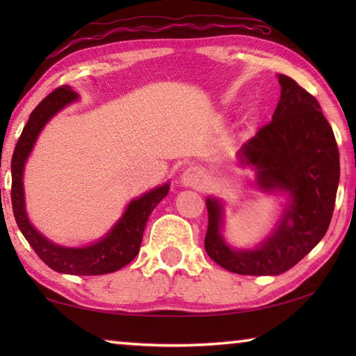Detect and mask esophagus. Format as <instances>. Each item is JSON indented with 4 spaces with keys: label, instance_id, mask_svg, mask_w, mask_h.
Listing matches in <instances>:
<instances>
[{
    "label": "esophagus",
    "instance_id": "1",
    "mask_svg": "<svg viewBox=\"0 0 356 356\" xmlns=\"http://www.w3.org/2000/svg\"><path fill=\"white\" fill-rule=\"evenodd\" d=\"M182 182L186 186H201L206 182V179H204V174L200 171V168L190 166L182 174Z\"/></svg>",
    "mask_w": 356,
    "mask_h": 356
}]
</instances>
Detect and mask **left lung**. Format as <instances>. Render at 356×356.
I'll list each match as a JSON object with an SVG mask.
<instances>
[{
	"label": "left lung",
	"instance_id": "1",
	"mask_svg": "<svg viewBox=\"0 0 356 356\" xmlns=\"http://www.w3.org/2000/svg\"><path fill=\"white\" fill-rule=\"evenodd\" d=\"M281 99L273 119L240 149V161L257 171L264 190H286L292 202L280 227L261 248L236 251L221 234L222 207L206 201L209 226L204 246L222 268L237 275H280L321 242L333 216L339 184V149L318 102L291 76L280 75Z\"/></svg>",
	"mask_w": 356,
	"mask_h": 356
}]
</instances>
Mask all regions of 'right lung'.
I'll list each match as a JSON object with an SVG mask.
<instances>
[{
    "instance_id": "right-lung-1",
    "label": "right lung",
    "mask_w": 356,
    "mask_h": 356,
    "mask_svg": "<svg viewBox=\"0 0 356 356\" xmlns=\"http://www.w3.org/2000/svg\"><path fill=\"white\" fill-rule=\"evenodd\" d=\"M78 97L70 86H59L50 92L29 114V119L17 141L12 155L10 200L17 226L42 261L59 273L67 275H105L113 273L134 261L140 251L143 232L149 215L170 191V185L159 186L129 204L127 210L105 238L84 248H65L51 243L31 226L23 200V166L35 140L51 116Z\"/></svg>"
}]
</instances>
